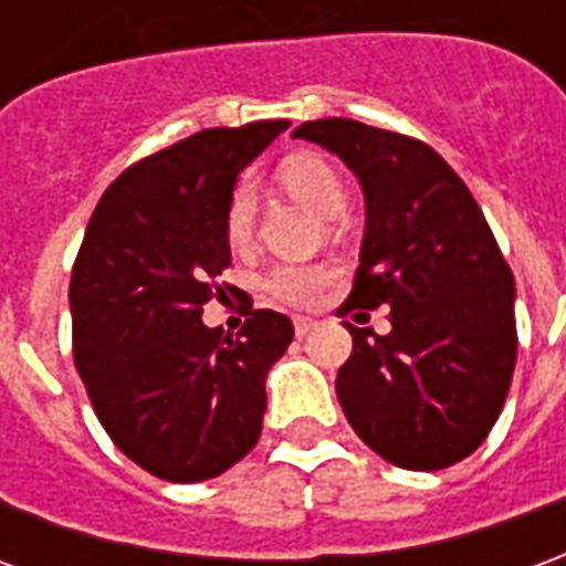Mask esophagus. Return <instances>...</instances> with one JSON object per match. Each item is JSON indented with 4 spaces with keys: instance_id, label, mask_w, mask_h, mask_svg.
Here are the masks:
<instances>
[{
    "instance_id": "obj_1",
    "label": "esophagus",
    "mask_w": 566,
    "mask_h": 566,
    "mask_svg": "<svg viewBox=\"0 0 566 566\" xmlns=\"http://www.w3.org/2000/svg\"><path fill=\"white\" fill-rule=\"evenodd\" d=\"M294 331H296V336L303 339L306 333L315 331V321H312V318H303V315H296V318H294Z\"/></svg>"
}]
</instances>
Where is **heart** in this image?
<instances>
[{"mask_svg":"<svg viewBox=\"0 0 566 566\" xmlns=\"http://www.w3.org/2000/svg\"><path fill=\"white\" fill-rule=\"evenodd\" d=\"M279 178L287 187V193L306 202L308 209L318 211L324 218H333L345 209L343 175L333 169L331 163L318 154H294L279 166ZM254 218H258V193L251 181H239L233 193L227 199L223 211V235L233 248L245 245L254 233ZM331 284V270L324 266H275L266 275V291L294 306H312L324 287Z\"/></svg>","mask_w":566,"mask_h":566,"instance_id":"obj_1","label":"heart"}]
</instances>
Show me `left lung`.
I'll return each mask as SVG.
<instances>
[{"label":"left lung","mask_w":566,"mask_h":566,"mask_svg":"<svg viewBox=\"0 0 566 566\" xmlns=\"http://www.w3.org/2000/svg\"><path fill=\"white\" fill-rule=\"evenodd\" d=\"M357 175L367 202L355 287L343 306H391V333L352 327L336 397L369 449L403 470L473 454L510 394L515 279L473 193L424 142L348 117L308 120Z\"/></svg>","instance_id":"8db88e82"}]
</instances>
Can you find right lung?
I'll return each instance as SVG.
<instances>
[{"label":"right lung","mask_w":566,"mask_h":566,"mask_svg":"<svg viewBox=\"0 0 566 566\" xmlns=\"http://www.w3.org/2000/svg\"><path fill=\"white\" fill-rule=\"evenodd\" d=\"M287 120L193 133L117 178L93 211L69 284L75 367L105 433L166 482H202L258 446L266 373L294 324L258 308L235 336L202 324L230 266L235 178Z\"/></svg>","instance_id":"obj_1"}]
</instances>
